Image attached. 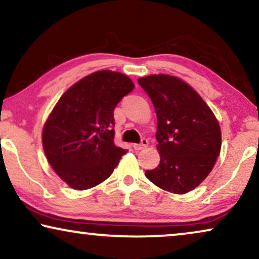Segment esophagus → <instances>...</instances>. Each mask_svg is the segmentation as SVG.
Returning <instances> with one entry per match:
<instances>
[{"mask_svg": "<svg viewBox=\"0 0 259 259\" xmlns=\"http://www.w3.org/2000/svg\"><path fill=\"white\" fill-rule=\"evenodd\" d=\"M147 145H148V140L147 139H141V143L140 144H134L133 145V148L136 151H140V150H143V148H145V147H147Z\"/></svg>", "mask_w": 259, "mask_h": 259, "instance_id": "esophagus-1", "label": "esophagus"}]
</instances>
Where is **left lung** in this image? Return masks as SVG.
I'll use <instances>...</instances> for the list:
<instances>
[{"label":"left lung","mask_w":259,"mask_h":259,"mask_svg":"<svg viewBox=\"0 0 259 259\" xmlns=\"http://www.w3.org/2000/svg\"><path fill=\"white\" fill-rule=\"evenodd\" d=\"M157 113L160 162L145 176L176 194L199 185L215 164L222 146L221 127L213 112L190 84L167 74L138 79Z\"/></svg>","instance_id":"8db88e82"}]
</instances>
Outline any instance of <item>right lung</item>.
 <instances>
[{"label": "right lung", "instance_id": "add662e5", "mask_svg": "<svg viewBox=\"0 0 259 259\" xmlns=\"http://www.w3.org/2000/svg\"><path fill=\"white\" fill-rule=\"evenodd\" d=\"M121 73L99 70L68 88L42 131V145L56 175L74 190H87L112 175L126 150L114 145V112L132 92Z\"/></svg>", "mask_w": 259, "mask_h": 259}]
</instances>
